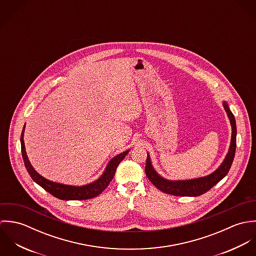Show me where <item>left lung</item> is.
<instances>
[{"label": "left lung", "instance_id": "obj_1", "mask_svg": "<svg viewBox=\"0 0 256 256\" xmlns=\"http://www.w3.org/2000/svg\"><path fill=\"white\" fill-rule=\"evenodd\" d=\"M222 106L228 114V117L232 125V139H230V145L228 152L219 168L214 172L204 178H194L189 180L172 182V180H164L160 174H158V172L154 170L152 166L150 156L148 154L145 172L148 180L158 189H160L164 193L172 194L174 196H199L209 191L214 185H216L220 180H222L228 174L236 154V126L234 116L228 108V106L226 102H222Z\"/></svg>", "mask_w": 256, "mask_h": 256}]
</instances>
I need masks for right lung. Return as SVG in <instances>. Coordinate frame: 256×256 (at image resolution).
<instances>
[{
  "mask_svg": "<svg viewBox=\"0 0 256 256\" xmlns=\"http://www.w3.org/2000/svg\"><path fill=\"white\" fill-rule=\"evenodd\" d=\"M24 127H26V125L24 126V129L22 132L20 144H22V158H24L26 170L30 174V176L34 182H36L38 185H40L43 189H45L47 192L52 194L54 197L61 199V200H86V199H90V198H94V197L100 195L112 180L118 164L123 160V158L126 156V154L130 150H127L117 154L116 156H114L108 162L102 176L98 180H96L92 183L82 185V186H72V185L53 182H50V180L44 178L43 176H41L30 164L28 158L26 156V146H24Z\"/></svg>",
  "mask_w": 256,
  "mask_h": 256,
  "instance_id": "add662e5",
  "label": "right lung"
}]
</instances>
